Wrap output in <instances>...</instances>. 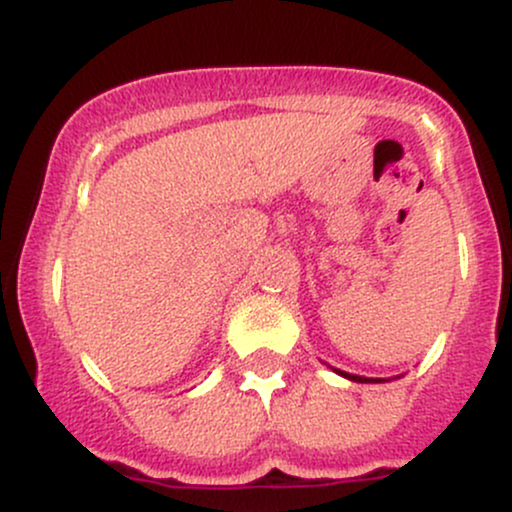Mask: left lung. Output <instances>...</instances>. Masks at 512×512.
<instances>
[{"mask_svg": "<svg viewBox=\"0 0 512 512\" xmlns=\"http://www.w3.org/2000/svg\"><path fill=\"white\" fill-rule=\"evenodd\" d=\"M334 373H339V375H344V378H349V380H354V383H385L383 378H363V375H354V373H344V370H339V368H332Z\"/></svg>", "mask_w": 512, "mask_h": 512, "instance_id": "obj_1", "label": "left lung"}]
</instances>
